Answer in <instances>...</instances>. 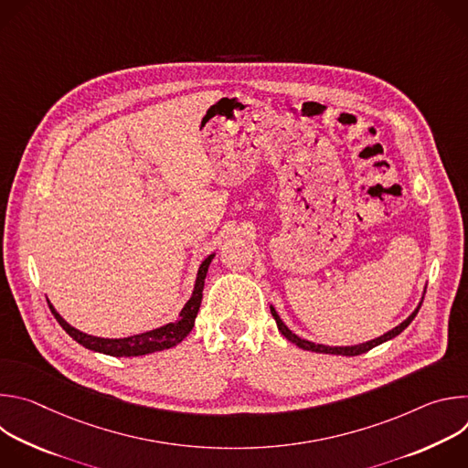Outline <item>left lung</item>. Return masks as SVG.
I'll use <instances>...</instances> for the list:
<instances>
[{
	"mask_svg": "<svg viewBox=\"0 0 468 468\" xmlns=\"http://www.w3.org/2000/svg\"><path fill=\"white\" fill-rule=\"evenodd\" d=\"M420 305H422V302L419 303V307L411 313V316L410 318H406L402 324L399 325H396L394 329H390L388 333H385V335H381V337H378V339H374V341H368V343H363V345H357V346H324V345H314V343H309V341H305V339H300L298 335H294V333L282 322V318L278 316V313H276V309L274 307H271V311H272V316H274V320H276V324H278V327H280V331H282V335L287 339V341H291V343H294L298 348H302V350H309V352H316V354H333V356H361V354H367L368 350H372L374 346H378V345H381V343H385V341H390V339H394L396 335H399V333H402L411 322H413V318L417 316V313H419V309H420Z\"/></svg>",
	"mask_w": 468,
	"mask_h": 468,
	"instance_id": "left-lung-1",
	"label": "left lung"
}]
</instances>
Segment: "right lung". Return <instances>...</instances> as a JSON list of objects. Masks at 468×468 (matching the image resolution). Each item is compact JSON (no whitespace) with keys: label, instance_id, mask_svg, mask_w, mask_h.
<instances>
[{"label":"right lung","instance_id":"obj_1","mask_svg":"<svg viewBox=\"0 0 468 468\" xmlns=\"http://www.w3.org/2000/svg\"><path fill=\"white\" fill-rule=\"evenodd\" d=\"M215 255H209L202 266L197 271V278H196V285H194V292L190 296V300L186 302V305L183 307V311L179 313V320L166 324L159 329L154 331H146L141 333V335H133V337H125V339H100V337H92L87 335V333L72 327L69 322L62 320V316L53 309V305L48 302L53 316L57 318V322L62 325V329L69 333V335L78 341L81 346L100 352V354H107V356H114V357H135V356H146V354H154L159 350H166L176 346L177 343H181L190 329L194 327V318L199 311V305H202V292H204V285H206V276L209 271V264L213 261Z\"/></svg>","mask_w":468,"mask_h":468}]
</instances>
